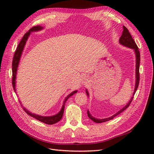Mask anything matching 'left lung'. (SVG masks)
<instances>
[{"mask_svg": "<svg viewBox=\"0 0 154 154\" xmlns=\"http://www.w3.org/2000/svg\"><path fill=\"white\" fill-rule=\"evenodd\" d=\"M119 43L122 45H123L124 47L133 49L134 54H135V56H136V83H135L134 91V92L132 94V96L131 98H130V101L128 102V103L125 106H123V108L121 109L116 114H114V115L110 116V117H109V118H104V119H100V118H94L91 115V114L90 113V112L88 111V110H87L88 117L91 120H92L93 122H95V123H101L107 122V121H109L110 119H112L114 117H116V116H118L120 113H122V112L124 111L126 109H127L128 107L129 106L130 104L131 103V102L133 100L134 96L135 94V93H136V92L137 89L138 85H139V63H140V53H139L138 48H137V46L136 42H135L134 39L132 38L131 35L130 34V32H129L128 29L125 26H123V33H122V35L121 36L119 40ZM85 92H86V94H87L88 97H89V93H88L87 88H86Z\"/></svg>", "mask_w": 154, "mask_h": 154, "instance_id": "obj_1", "label": "left lung"}]
</instances>
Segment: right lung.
<instances>
[{
  "mask_svg": "<svg viewBox=\"0 0 154 154\" xmlns=\"http://www.w3.org/2000/svg\"><path fill=\"white\" fill-rule=\"evenodd\" d=\"M42 29H44V27L42 26H37L32 27V28L30 29L29 30V31L27 32L24 35V36H23V38H22L21 41L20 42V43H19V44H18V47L17 48V50L15 51V54H14L13 63H12V72H13L12 84H13V89H14V91H15V92L17 91V90H16V79H17V71H18V65H19V63H20V58H21L23 51H24V48H25V45L26 44L27 41V40H28L31 32L40 31ZM77 92H78V91L75 90V91H74L70 93V94L66 97V98L64 99V101L63 102V105L62 106L61 109H60V110L58 112L57 114H56L53 116H41V115L32 113V112H31L29 110L26 109L24 106H23L20 101V104L22 105V106L23 107V109L24 110V111L27 114L29 115L30 116H31V117L34 118L36 119L37 120L40 121V122H43L45 124L53 125L54 123H57V122H58L59 121H60V119H62L63 114V112H64L65 103H66V101L68 100L69 97H71V96H72L74 94H75V93H76Z\"/></svg>",
  "mask_w": 154,
  "mask_h": 154,
  "instance_id": "1",
  "label": "right lung"
}]
</instances>
